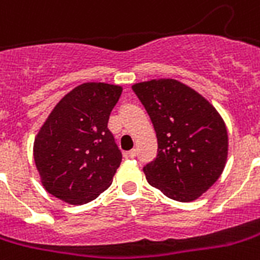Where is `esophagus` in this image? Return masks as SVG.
Returning <instances> with one entry per match:
<instances>
[{"instance_id": "esophagus-1", "label": "esophagus", "mask_w": 260, "mask_h": 260, "mask_svg": "<svg viewBox=\"0 0 260 260\" xmlns=\"http://www.w3.org/2000/svg\"><path fill=\"white\" fill-rule=\"evenodd\" d=\"M124 156L125 158H135L136 156V150H129V151L124 152Z\"/></svg>"}]
</instances>
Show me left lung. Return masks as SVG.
<instances>
[{
  "label": "left lung",
  "mask_w": 260,
  "mask_h": 260,
  "mask_svg": "<svg viewBox=\"0 0 260 260\" xmlns=\"http://www.w3.org/2000/svg\"><path fill=\"white\" fill-rule=\"evenodd\" d=\"M158 139V154L143 168L150 185L177 202L203 195L222 174L228 131L217 109L198 91L174 79L136 83Z\"/></svg>",
  "instance_id": "8db88e82"
}]
</instances>
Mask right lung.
I'll return each instance as SVG.
<instances>
[{
    "label": "right lung",
    "mask_w": 260,
    "mask_h": 260,
    "mask_svg": "<svg viewBox=\"0 0 260 260\" xmlns=\"http://www.w3.org/2000/svg\"><path fill=\"white\" fill-rule=\"evenodd\" d=\"M121 86L88 82L61 98L34 140V161L49 193L69 205L94 201L110 187L121 151L108 128Z\"/></svg>",
    "instance_id": "obj_1"
}]
</instances>
